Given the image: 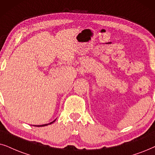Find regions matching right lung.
I'll use <instances>...</instances> for the list:
<instances>
[{"mask_svg": "<svg viewBox=\"0 0 155 155\" xmlns=\"http://www.w3.org/2000/svg\"><path fill=\"white\" fill-rule=\"evenodd\" d=\"M56 120V119L54 120H53L52 122H51V123H47V124H44V125H33V126H37V127H43V126H46V125H50V124H51V123H53L54 122V121Z\"/></svg>", "mask_w": 155, "mask_h": 155, "instance_id": "right-lung-1", "label": "right lung"}]
</instances>
